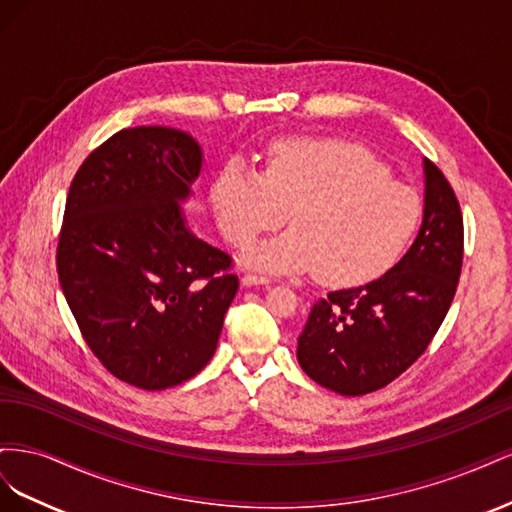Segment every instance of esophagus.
<instances>
[{"instance_id": "34e87169", "label": "esophagus", "mask_w": 512, "mask_h": 512, "mask_svg": "<svg viewBox=\"0 0 512 512\" xmlns=\"http://www.w3.org/2000/svg\"><path fill=\"white\" fill-rule=\"evenodd\" d=\"M241 284L243 286H260V284H271V280L267 275H260V273H245L243 277H241Z\"/></svg>"}]
</instances>
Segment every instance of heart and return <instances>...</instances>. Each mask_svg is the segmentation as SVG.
<instances>
[{
    "label": "heart",
    "mask_w": 512,
    "mask_h": 512,
    "mask_svg": "<svg viewBox=\"0 0 512 512\" xmlns=\"http://www.w3.org/2000/svg\"><path fill=\"white\" fill-rule=\"evenodd\" d=\"M220 228L232 245L292 230L247 250L271 273L314 271L333 288L378 280L397 265L421 222V198L361 145L335 138H286L267 173L228 164L213 185Z\"/></svg>",
    "instance_id": "heart-1"
}]
</instances>
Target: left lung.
I'll return each instance as SVG.
<instances>
[{
	"label": "left lung",
	"instance_id": "left-lung-1",
	"mask_svg": "<svg viewBox=\"0 0 512 512\" xmlns=\"http://www.w3.org/2000/svg\"><path fill=\"white\" fill-rule=\"evenodd\" d=\"M423 224L393 269L314 303L299 335L305 374L339 395L378 391L421 356L453 303L463 262L459 200L442 170L423 160Z\"/></svg>",
	"mask_w": 512,
	"mask_h": 512
}]
</instances>
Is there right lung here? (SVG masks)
<instances>
[{
  "mask_svg": "<svg viewBox=\"0 0 512 512\" xmlns=\"http://www.w3.org/2000/svg\"><path fill=\"white\" fill-rule=\"evenodd\" d=\"M200 168L188 132L126 128L89 153L66 200L61 290L100 363L145 391L211 361L239 288L230 256L194 237L181 211Z\"/></svg>",
  "mask_w": 512,
  "mask_h": 512,
  "instance_id": "right-lung-1",
  "label": "right lung"
}]
</instances>
